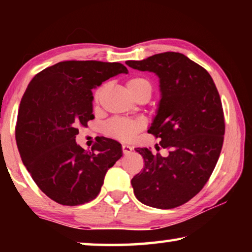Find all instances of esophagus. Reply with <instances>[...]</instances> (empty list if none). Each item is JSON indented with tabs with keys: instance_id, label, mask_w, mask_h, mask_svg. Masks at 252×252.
<instances>
[{
	"instance_id": "1",
	"label": "esophagus",
	"mask_w": 252,
	"mask_h": 252,
	"mask_svg": "<svg viewBox=\"0 0 252 252\" xmlns=\"http://www.w3.org/2000/svg\"><path fill=\"white\" fill-rule=\"evenodd\" d=\"M132 150H133V149H132V147L127 146V144H123L122 146V151L125 155H129V153L132 152Z\"/></svg>"
}]
</instances>
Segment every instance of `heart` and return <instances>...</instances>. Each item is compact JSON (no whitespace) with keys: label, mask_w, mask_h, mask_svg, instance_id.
Listing matches in <instances>:
<instances>
[{"label":"heart","mask_w":252,"mask_h":252,"mask_svg":"<svg viewBox=\"0 0 252 252\" xmlns=\"http://www.w3.org/2000/svg\"><path fill=\"white\" fill-rule=\"evenodd\" d=\"M126 89L130 94L133 96L136 93L148 92L151 95L152 85L150 81L142 76H134L126 82ZM102 89H96L94 92V102L99 101ZM144 126L142 120H129V119H112L104 125L105 133L114 138L129 141L136 135L139 131H141Z\"/></svg>","instance_id":"obj_1"}]
</instances>
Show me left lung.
<instances>
[{"label":"left lung","instance_id":"obj_1","mask_svg":"<svg viewBox=\"0 0 252 252\" xmlns=\"http://www.w3.org/2000/svg\"><path fill=\"white\" fill-rule=\"evenodd\" d=\"M126 65L159 76L161 99L148 132L169 156L136 148L144 168L132 178L140 202L172 209L200 192L218 162L224 135L219 92L206 69L185 54L164 52Z\"/></svg>","mask_w":252,"mask_h":252}]
</instances>
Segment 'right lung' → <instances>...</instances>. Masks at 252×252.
<instances>
[{
  "label": "right lung",
  "mask_w": 252,
  "mask_h": 252,
  "mask_svg": "<svg viewBox=\"0 0 252 252\" xmlns=\"http://www.w3.org/2000/svg\"><path fill=\"white\" fill-rule=\"evenodd\" d=\"M127 73L118 62L63 61L37 73L20 103L15 139L23 164L50 199L63 206L99 194L108 170L122 157L121 144L102 138L91 151L76 144L79 126L93 120L92 89Z\"/></svg>",
  "instance_id": "1"
}]
</instances>
